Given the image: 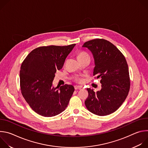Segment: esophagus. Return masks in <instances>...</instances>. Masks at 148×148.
<instances>
[{
  "instance_id": "1",
  "label": "esophagus",
  "mask_w": 148,
  "mask_h": 148,
  "mask_svg": "<svg viewBox=\"0 0 148 148\" xmlns=\"http://www.w3.org/2000/svg\"><path fill=\"white\" fill-rule=\"evenodd\" d=\"M74 88H75V90H81V87H79V86H74Z\"/></svg>"
}]
</instances>
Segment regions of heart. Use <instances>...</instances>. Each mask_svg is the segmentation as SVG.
<instances>
[{"instance_id":"obj_1","label":"heart","mask_w":148,"mask_h":148,"mask_svg":"<svg viewBox=\"0 0 148 148\" xmlns=\"http://www.w3.org/2000/svg\"><path fill=\"white\" fill-rule=\"evenodd\" d=\"M88 54H87L86 53H84V52H82V53H80L78 54V57H81V56H85V55H87ZM76 82H78V83H82V79L80 77H76L74 79Z\"/></svg>"}]
</instances>
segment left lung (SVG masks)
I'll use <instances>...</instances> for the list:
<instances>
[{
  "label": "left lung",
  "mask_w": 148,
  "mask_h": 148,
  "mask_svg": "<svg viewBox=\"0 0 148 148\" xmlns=\"http://www.w3.org/2000/svg\"><path fill=\"white\" fill-rule=\"evenodd\" d=\"M82 47L92 52L95 61L93 75L101 78L102 84L101 90L97 92L87 88L86 106L89 111L99 116L111 114L121 106L130 90L127 62L118 49L105 39L89 40Z\"/></svg>",
  "instance_id": "obj_1"
}]
</instances>
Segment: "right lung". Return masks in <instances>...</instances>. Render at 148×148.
<instances>
[{
	"mask_svg": "<svg viewBox=\"0 0 148 148\" xmlns=\"http://www.w3.org/2000/svg\"><path fill=\"white\" fill-rule=\"evenodd\" d=\"M75 44L41 46L33 50L23 61L20 71V90L30 108L37 114L51 117L64 111L74 91L72 85L58 88L52 83L57 70Z\"/></svg>",
	"mask_w": 148,
	"mask_h": 148,
	"instance_id": "right-lung-1",
	"label": "right lung"
}]
</instances>
